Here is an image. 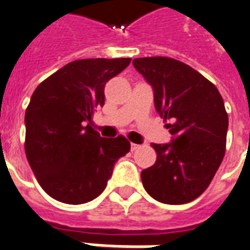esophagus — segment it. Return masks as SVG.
<instances>
[{
	"label": "esophagus",
	"mask_w": 250,
	"mask_h": 250,
	"mask_svg": "<svg viewBox=\"0 0 250 250\" xmlns=\"http://www.w3.org/2000/svg\"><path fill=\"white\" fill-rule=\"evenodd\" d=\"M139 148H140V146H139V144L131 143V150H132V152H135V150H138Z\"/></svg>",
	"instance_id": "1"
}]
</instances>
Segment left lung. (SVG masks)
Returning <instances> with one entry per match:
<instances>
[{"mask_svg":"<svg viewBox=\"0 0 250 250\" xmlns=\"http://www.w3.org/2000/svg\"><path fill=\"white\" fill-rule=\"evenodd\" d=\"M132 64L153 89L156 110L173 136L152 144L157 160L142 171L144 188L161 203H188L208 188L226 153L222 95L199 72L170 57H139Z\"/></svg>","mask_w":250,"mask_h":250,"instance_id":"obj_1","label":"left lung"}]
</instances>
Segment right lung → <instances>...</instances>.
<instances>
[{"label": "right lung", "instance_id": "add662e5", "mask_svg": "<svg viewBox=\"0 0 250 250\" xmlns=\"http://www.w3.org/2000/svg\"><path fill=\"white\" fill-rule=\"evenodd\" d=\"M131 59L76 60L36 87L24 115L26 157L49 197L83 205L102 194L114 165L128 153L125 136L104 139L91 115L104 104V85Z\"/></svg>", "mask_w": 250, "mask_h": 250}]
</instances>
